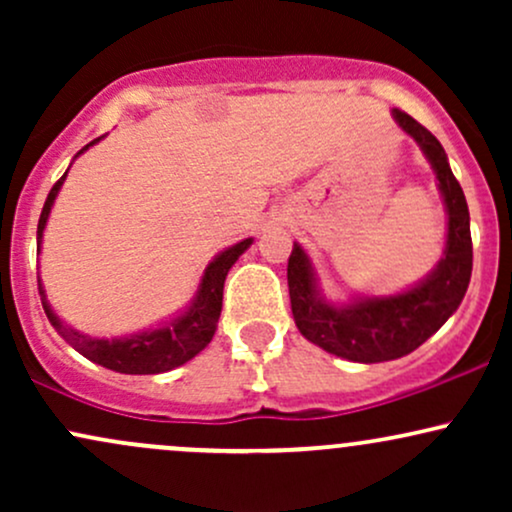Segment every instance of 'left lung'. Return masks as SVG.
Instances as JSON below:
<instances>
[{
    "instance_id": "8db88e82",
    "label": "left lung",
    "mask_w": 512,
    "mask_h": 512,
    "mask_svg": "<svg viewBox=\"0 0 512 512\" xmlns=\"http://www.w3.org/2000/svg\"><path fill=\"white\" fill-rule=\"evenodd\" d=\"M392 120L419 144L436 173L445 219H448L443 257L424 279L411 284L409 289L387 296L356 293L344 303H332L322 293L313 260L298 243H293L289 274H286L291 313L298 332L327 354L354 363L395 361L419 349L460 308L472 276L469 209L460 182L450 170L448 154L414 117L392 108Z\"/></svg>"
}]
</instances>
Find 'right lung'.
<instances>
[{
	"label": "right lung",
	"instance_id": "obj_1",
	"mask_svg": "<svg viewBox=\"0 0 512 512\" xmlns=\"http://www.w3.org/2000/svg\"><path fill=\"white\" fill-rule=\"evenodd\" d=\"M101 139L103 137L93 139V142L86 144L76 156L84 154V151L91 149L93 144L101 142ZM67 173L55 182V187L50 190L48 199H45L43 214H40V221H38V252L43 248V233H45V226H48L52 204H55L57 195H60L64 180H67ZM250 245H252V238H245L240 240V243L231 245V248L221 250L219 255L207 264L202 279H199L195 296H192V301L187 303L180 313L168 317V320L158 322L156 327H146V330L127 334V337L98 339V337H91V334L74 330L72 325H67V322L52 310V305L48 303V296H45L43 281H40L38 276L40 301H43L45 315H48L50 325L55 327L57 334H60L72 349L79 351L81 356H86L88 361L98 363V366L103 368L115 370V373H127V375L166 373V370L178 368L182 363L190 361V358H195L199 351L214 339L216 325H219V315H221L223 284H226V276L231 272V267L236 264L238 257L243 255Z\"/></svg>",
	"mask_w": 512,
	"mask_h": 512
}]
</instances>
